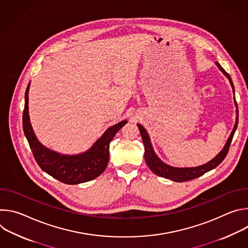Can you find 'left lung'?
Here are the masks:
<instances>
[{
	"label": "left lung",
	"mask_w": 248,
	"mask_h": 248,
	"mask_svg": "<svg viewBox=\"0 0 248 248\" xmlns=\"http://www.w3.org/2000/svg\"><path fill=\"white\" fill-rule=\"evenodd\" d=\"M215 63L219 67L221 72L226 76V78L229 79V81L231 83V86L232 88V92L234 94V87H233V83L232 81L231 77L229 76V74L226 72V70L220 65L219 62H216ZM233 98H234L235 107L237 108L235 97H233ZM237 123H238V111L236 109L235 124H234L232 131L231 132V135L228 138L224 148L219 152L218 155H216V157H214L208 163H206L204 165H201V166L192 167V168H176V167H172V166H170V165L164 163L157 156V154L155 153V151L153 149V146H152V143H151L150 136H149L148 132L146 131V129L143 127V125H141L139 124H137V126L140 130V134H141V137H142V141L144 143V148H145L144 159L146 161V164L150 168V170L159 176H163V178L169 179V180L176 182V183H183V182H186V181H190V180L199 178L200 175L204 174L205 172H207L211 170L215 169L217 166H219L222 163V161L226 158V156L228 154V151H229L230 145L232 143L233 134H234V132L236 130V127H237Z\"/></svg>",
	"instance_id": "obj_1"
}]
</instances>
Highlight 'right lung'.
I'll list each match as a JSON object with an SVG mask.
<instances>
[{"mask_svg":"<svg viewBox=\"0 0 248 248\" xmlns=\"http://www.w3.org/2000/svg\"><path fill=\"white\" fill-rule=\"evenodd\" d=\"M29 87L30 82L24 96L23 131L39 167L56 180L66 185H78L96 179L106 170L109 163L111 141L127 121L124 120L109 127L85 152L75 155L61 154L44 146L33 131L28 110Z\"/></svg>","mask_w":248,"mask_h":248,"instance_id":"1","label":"right lung"}]
</instances>
